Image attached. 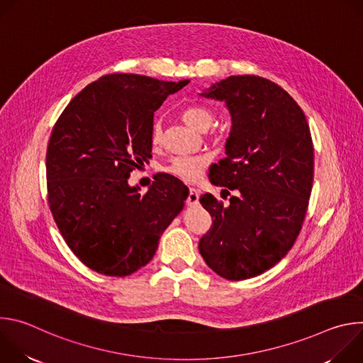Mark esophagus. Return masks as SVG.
I'll return each mask as SVG.
<instances>
[{"instance_id": "34e87169", "label": "esophagus", "mask_w": 363, "mask_h": 363, "mask_svg": "<svg viewBox=\"0 0 363 363\" xmlns=\"http://www.w3.org/2000/svg\"><path fill=\"white\" fill-rule=\"evenodd\" d=\"M198 202H199V191L195 189V188H191L189 194H188V198H186V203L188 205H196Z\"/></svg>"}]
</instances>
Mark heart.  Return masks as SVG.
I'll return each instance as SVG.
<instances>
[{
	"label": "heart",
	"instance_id": "b5f03b06",
	"mask_svg": "<svg viewBox=\"0 0 363 363\" xmlns=\"http://www.w3.org/2000/svg\"><path fill=\"white\" fill-rule=\"evenodd\" d=\"M181 119L192 126L196 130L208 129L214 121L213 111L202 105V103H189L179 111ZM150 145L160 146L162 140L161 126L160 123H155L150 129ZM210 162V155L206 153H196V155H182V157H175L168 167H165V172L184 179V181H195L203 168Z\"/></svg>",
	"mask_w": 363,
	"mask_h": 363
}]
</instances>
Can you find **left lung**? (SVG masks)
I'll return each instance as SVG.
<instances>
[{
    "label": "left lung",
    "instance_id": "1",
    "mask_svg": "<svg viewBox=\"0 0 363 363\" xmlns=\"http://www.w3.org/2000/svg\"><path fill=\"white\" fill-rule=\"evenodd\" d=\"M202 96L224 100L233 119L227 157L211 165L210 181L238 194L228 206L201 195L214 221L198 247L218 276L247 280L276 266L301 230L313 186V140L296 100L269 79L230 76Z\"/></svg>",
    "mask_w": 363,
    "mask_h": 363
}]
</instances>
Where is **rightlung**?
<instances>
[{
	"label": "right lung",
	"mask_w": 363,
	"mask_h": 363,
	"mask_svg": "<svg viewBox=\"0 0 363 363\" xmlns=\"http://www.w3.org/2000/svg\"><path fill=\"white\" fill-rule=\"evenodd\" d=\"M189 80L113 73L76 94L47 146V201L66 244L96 273L125 277L146 266L188 188L158 174L146 194L130 172L152 158L153 112Z\"/></svg>",
	"instance_id": "1"
}]
</instances>
